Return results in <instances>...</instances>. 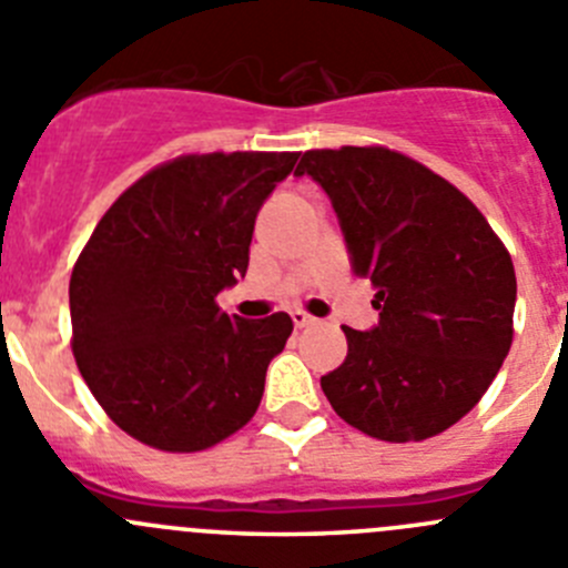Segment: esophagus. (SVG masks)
<instances>
[{
    "instance_id": "1",
    "label": "esophagus",
    "mask_w": 568,
    "mask_h": 568,
    "mask_svg": "<svg viewBox=\"0 0 568 568\" xmlns=\"http://www.w3.org/2000/svg\"><path fill=\"white\" fill-rule=\"evenodd\" d=\"M291 320H294V327H311V325H316V320L311 314H305V311H294V314H291Z\"/></svg>"
}]
</instances>
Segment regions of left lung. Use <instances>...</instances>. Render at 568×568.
I'll return each instance as SVG.
<instances>
[{"mask_svg": "<svg viewBox=\"0 0 568 568\" xmlns=\"http://www.w3.org/2000/svg\"><path fill=\"white\" fill-rule=\"evenodd\" d=\"M296 173L331 195L381 316L369 333L342 327L347 358L322 392L367 437H437L479 404L510 353V252L468 195L392 148L305 151Z\"/></svg>", "mask_w": 568, "mask_h": 568, "instance_id": "left-lung-1", "label": "left lung"}]
</instances>
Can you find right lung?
Here are the masks:
<instances>
[{"label": "right lung", "instance_id": "1", "mask_svg": "<svg viewBox=\"0 0 568 568\" xmlns=\"http://www.w3.org/2000/svg\"><path fill=\"white\" fill-rule=\"evenodd\" d=\"M294 151L184 153L136 179L69 280L72 353L109 420L156 452L219 445L254 417L288 314L246 322L219 294L248 266L254 219Z\"/></svg>", "mask_w": 568, "mask_h": 568}]
</instances>
